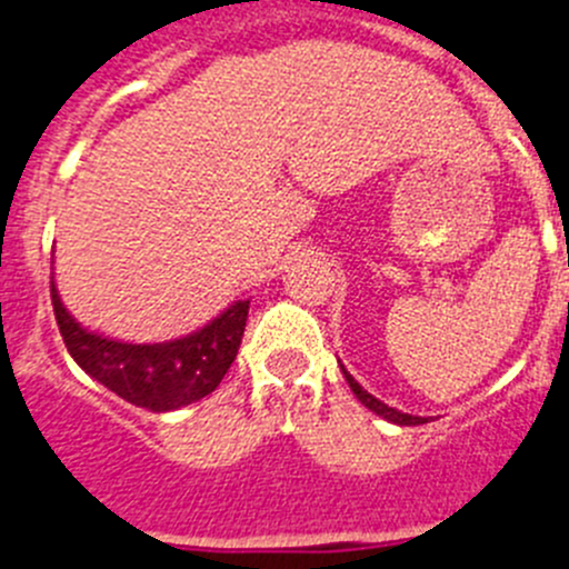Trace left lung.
I'll list each match as a JSON object with an SVG mask.
<instances>
[{
    "instance_id": "obj_1",
    "label": "left lung",
    "mask_w": 569,
    "mask_h": 569,
    "mask_svg": "<svg viewBox=\"0 0 569 569\" xmlns=\"http://www.w3.org/2000/svg\"><path fill=\"white\" fill-rule=\"evenodd\" d=\"M342 373H345V379H348V385H350V390H353V396H357L359 401H362V405L368 407L370 412H376V416L385 418V421L398 423V427H418V423H427V418L410 416V412H401V410H396V407H387L385 401H379V398L370 396V392L365 390V387L359 385V381L353 379V376H350L348 370L342 368Z\"/></svg>"
}]
</instances>
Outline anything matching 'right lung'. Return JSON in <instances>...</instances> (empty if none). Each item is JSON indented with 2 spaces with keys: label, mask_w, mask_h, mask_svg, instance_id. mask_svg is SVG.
I'll return each instance as SVG.
<instances>
[{
  "label": "right lung",
  "mask_w": 569,
  "mask_h": 569,
  "mask_svg": "<svg viewBox=\"0 0 569 569\" xmlns=\"http://www.w3.org/2000/svg\"><path fill=\"white\" fill-rule=\"evenodd\" d=\"M50 297L58 331L78 368L129 405L151 412H171L210 396L236 362L249 315V300H238L224 315L188 337L131 345L100 337L76 322V317L63 309L56 280H50Z\"/></svg>",
  "instance_id": "add662e5"
}]
</instances>
